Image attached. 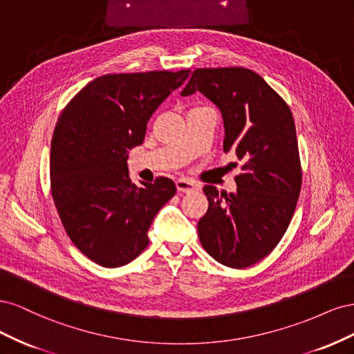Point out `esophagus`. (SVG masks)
<instances>
[{"instance_id":"esophagus-1","label":"esophagus","mask_w":354,"mask_h":354,"mask_svg":"<svg viewBox=\"0 0 354 354\" xmlns=\"http://www.w3.org/2000/svg\"><path fill=\"white\" fill-rule=\"evenodd\" d=\"M176 186H177V190L181 192V194H189V192H194L198 189V186L194 183V181H190L187 178H178L176 181Z\"/></svg>"}]
</instances>
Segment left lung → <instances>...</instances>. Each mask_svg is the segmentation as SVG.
<instances>
[{"label": "left lung", "instance_id": "1", "mask_svg": "<svg viewBox=\"0 0 354 354\" xmlns=\"http://www.w3.org/2000/svg\"><path fill=\"white\" fill-rule=\"evenodd\" d=\"M202 93L224 122V152L242 160L236 192L205 186L208 211L199 241L214 260L245 269L269 255L285 234L301 190V162L292 112L259 73L245 68H202L181 95Z\"/></svg>", "mask_w": 354, "mask_h": 354}]
</instances>
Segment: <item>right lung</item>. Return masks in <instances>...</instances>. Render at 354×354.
Returning a JSON list of instances; mask_svg holds the SVG:
<instances>
[{
	"label": "right lung",
	"mask_w": 354,
	"mask_h": 354,
	"mask_svg": "<svg viewBox=\"0 0 354 354\" xmlns=\"http://www.w3.org/2000/svg\"><path fill=\"white\" fill-rule=\"evenodd\" d=\"M190 71L111 73L88 82L62 111L50 151L51 195L68 236L94 263L121 267L149 245L156 212L176 195L167 177L137 187L128 151Z\"/></svg>",
	"instance_id": "obj_1"
}]
</instances>
